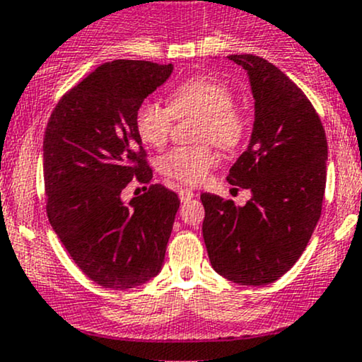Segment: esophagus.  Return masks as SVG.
I'll return each instance as SVG.
<instances>
[{
	"instance_id": "1",
	"label": "esophagus",
	"mask_w": 362,
	"mask_h": 362,
	"mask_svg": "<svg viewBox=\"0 0 362 362\" xmlns=\"http://www.w3.org/2000/svg\"><path fill=\"white\" fill-rule=\"evenodd\" d=\"M178 195H180V201L182 202H189L190 199L195 197L194 190H190V189H182L180 192H178Z\"/></svg>"
}]
</instances>
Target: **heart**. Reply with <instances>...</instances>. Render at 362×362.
<instances>
[{
    "label": "heart",
    "mask_w": 362,
    "mask_h": 362,
    "mask_svg": "<svg viewBox=\"0 0 362 362\" xmlns=\"http://www.w3.org/2000/svg\"><path fill=\"white\" fill-rule=\"evenodd\" d=\"M233 91L211 78L182 81L168 93V107L143 100L134 112V129L139 139L151 148H161L172 132L173 120L199 117L197 139L211 141L230 151L242 143L247 131L243 115L235 109ZM216 167V156L207 144L170 149L158 161L167 178L185 185H199Z\"/></svg>",
    "instance_id": "obj_1"
}]
</instances>
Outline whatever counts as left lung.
Wrapping results in <instances>:
<instances>
[{"instance_id":"1","label":"left lung","mask_w":362,"mask_h":362,"mask_svg":"<svg viewBox=\"0 0 362 362\" xmlns=\"http://www.w3.org/2000/svg\"><path fill=\"white\" fill-rule=\"evenodd\" d=\"M228 59L248 73L255 122L247 151L228 182L252 190L243 207L202 194V236L213 269L243 286L271 284L305 252L320 214L327 182V138L301 88L272 62L253 54Z\"/></svg>"}]
</instances>
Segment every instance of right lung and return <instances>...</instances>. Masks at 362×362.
I'll return each instance as SVG.
<instances>
[{"mask_svg": "<svg viewBox=\"0 0 362 362\" xmlns=\"http://www.w3.org/2000/svg\"><path fill=\"white\" fill-rule=\"evenodd\" d=\"M172 69L151 61L105 62L62 95L45 127L49 223L81 272L103 288H136L163 265L178 195L153 184L126 206L120 192L132 180L151 182L134 112Z\"/></svg>", "mask_w": 362, "mask_h": 362, "instance_id": "1", "label": "right lung"}]
</instances>
